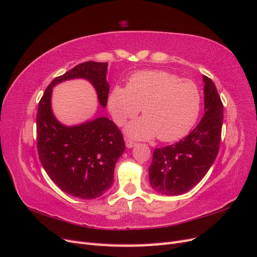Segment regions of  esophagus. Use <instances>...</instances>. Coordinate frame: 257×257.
<instances>
[{"label":"esophagus","instance_id":"1","mask_svg":"<svg viewBox=\"0 0 257 257\" xmlns=\"http://www.w3.org/2000/svg\"><path fill=\"white\" fill-rule=\"evenodd\" d=\"M125 146H126V148H128V149H131V148L136 146V143L130 141V139H125Z\"/></svg>","mask_w":257,"mask_h":257}]
</instances>
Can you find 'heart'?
I'll list each match as a JSON object with an SVG mask.
<instances>
[{"mask_svg": "<svg viewBox=\"0 0 257 257\" xmlns=\"http://www.w3.org/2000/svg\"><path fill=\"white\" fill-rule=\"evenodd\" d=\"M108 108L116 125H123L142 109L144 116L130 122L127 136L139 141L158 135L161 142H176L196 123L200 94L196 84L165 71H144L131 77L127 87L116 85Z\"/></svg>", "mask_w": 257, "mask_h": 257, "instance_id": "heart-1", "label": "heart"}]
</instances>
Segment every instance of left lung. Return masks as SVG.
<instances>
[{
  "instance_id": "1",
  "label": "left lung",
  "mask_w": 257,
  "mask_h": 257,
  "mask_svg": "<svg viewBox=\"0 0 257 257\" xmlns=\"http://www.w3.org/2000/svg\"><path fill=\"white\" fill-rule=\"evenodd\" d=\"M205 109L197 126L175 145L157 148L149 167V181L163 195H180L205 177L219 152L223 104L213 81L203 76Z\"/></svg>"
}]
</instances>
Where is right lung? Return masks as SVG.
<instances>
[{"label": "right lung", "instance_id": "obj_1", "mask_svg": "<svg viewBox=\"0 0 257 257\" xmlns=\"http://www.w3.org/2000/svg\"><path fill=\"white\" fill-rule=\"evenodd\" d=\"M108 63L88 61L54 78L38 104L37 151L46 173L59 188L81 199L102 196L111 188L115 163L125 149L120 130L106 116L67 126L54 116L52 88L72 79H85L94 87L99 105H107Z\"/></svg>", "mask_w": 257, "mask_h": 257}]
</instances>
